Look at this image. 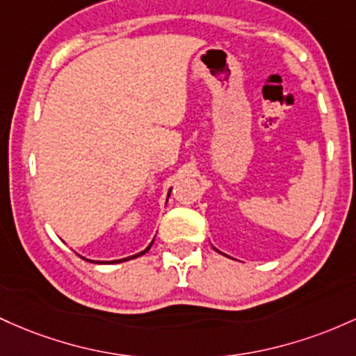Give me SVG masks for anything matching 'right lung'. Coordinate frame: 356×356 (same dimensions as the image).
Returning a JSON list of instances; mask_svg holds the SVG:
<instances>
[{"mask_svg":"<svg viewBox=\"0 0 356 356\" xmlns=\"http://www.w3.org/2000/svg\"><path fill=\"white\" fill-rule=\"evenodd\" d=\"M151 245H153V242H151V243H149V247H146V249H145V250H143V252H139V254H136V255H133V257H126V259H121V261H113V264H114V262H122V261H129V259H134V257H139V255H143V254H146V252H147V250H149V249H151Z\"/></svg>","mask_w":356,"mask_h":356,"instance_id":"obj_1","label":"right lung"}]
</instances>
